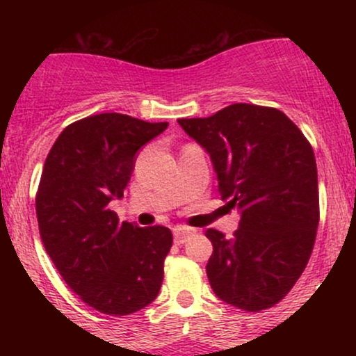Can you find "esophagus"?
I'll use <instances>...</instances> for the list:
<instances>
[{"label":"esophagus","instance_id":"34e87169","mask_svg":"<svg viewBox=\"0 0 356 356\" xmlns=\"http://www.w3.org/2000/svg\"><path fill=\"white\" fill-rule=\"evenodd\" d=\"M191 234H192V229H189V227H182V226L174 227V241L177 244L186 243V241L191 238Z\"/></svg>","mask_w":356,"mask_h":356}]
</instances>
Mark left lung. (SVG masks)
I'll list each match as a JSON object with an SVG mask.
<instances>
[{
    "label": "left lung",
    "mask_w": 356,
    "mask_h": 356,
    "mask_svg": "<svg viewBox=\"0 0 356 356\" xmlns=\"http://www.w3.org/2000/svg\"><path fill=\"white\" fill-rule=\"evenodd\" d=\"M211 155L224 201L238 207L232 239L207 229L206 271L224 303L261 312L288 295L312 256L318 222L316 161L281 110L234 104L207 118H179Z\"/></svg>",
    "instance_id": "obj_1"
}]
</instances>
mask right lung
I'll return each mask as SVG.
<instances>
[{
	"instance_id": "add662e5",
	"label": "right lung",
	"mask_w": 356,
	"mask_h": 356,
	"mask_svg": "<svg viewBox=\"0 0 356 356\" xmlns=\"http://www.w3.org/2000/svg\"><path fill=\"white\" fill-rule=\"evenodd\" d=\"M124 113L73 122L44 161L36 218L65 283L97 312L124 316L157 298L172 232L120 222L108 209L124 197L140 147L167 129Z\"/></svg>"
}]
</instances>
